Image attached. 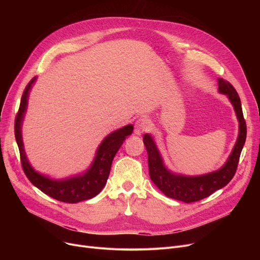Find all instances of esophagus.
<instances>
[{"instance_id": "34e87169", "label": "esophagus", "mask_w": 260, "mask_h": 260, "mask_svg": "<svg viewBox=\"0 0 260 260\" xmlns=\"http://www.w3.org/2000/svg\"><path fill=\"white\" fill-rule=\"evenodd\" d=\"M149 128V120L146 118H140L135 124V134L140 136Z\"/></svg>"}]
</instances>
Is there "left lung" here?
Instances as JSON below:
<instances>
[{
    "label": "left lung",
    "instance_id": "left-lung-1",
    "mask_svg": "<svg viewBox=\"0 0 260 260\" xmlns=\"http://www.w3.org/2000/svg\"><path fill=\"white\" fill-rule=\"evenodd\" d=\"M218 91L225 94L229 98L239 122V133L233 151L223 167L219 170L199 176H186L173 173L165 166L152 136L149 134L143 136V143L148 156L149 177L161 192L170 198L186 203L199 201L209 197L217 189L225 186L236 173L239 157L245 138H247V125L243 119L240 98L233 85L222 78H219L218 79Z\"/></svg>",
    "mask_w": 260,
    "mask_h": 260
}]
</instances>
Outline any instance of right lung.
Instances as JSON below:
<instances>
[{
    "label": "right lung",
    "instance_id": "right-lung-1",
    "mask_svg": "<svg viewBox=\"0 0 260 260\" xmlns=\"http://www.w3.org/2000/svg\"><path fill=\"white\" fill-rule=\"evenodd\" d=\"M37 78L35 77L23 92L15 122V135L19 146L23 171L27 178L36 187L53 199L67 203H77L93 198L105 186L114 157L127 136L132 135L134 126L128 124L106 136L97 148L90 167L84 173L67 177L65 179H51L48 176L40 174L31 167L24 151L22 139L23 120L27 105H28L29 91L31 90Z\"/></svg>",
    "mask_w": 260,
    "mask_h": 260
}]
</instances>
